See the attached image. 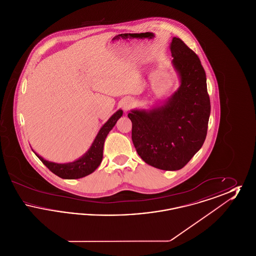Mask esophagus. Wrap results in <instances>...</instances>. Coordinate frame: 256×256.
Segmentation results:
<instances>
[{"instance_id": "1", "label": "esophagus", "mask_w": 256, "mask_h": 256, "mask_svg": "<svg viewBox=\"0 0 256 256\" xmlns=\"http://www.w3.org/2000/svg\"><path fill=\"white\" fill-rule=\"evenodd\" d=\"M132 104H134V100H132V98H126V100L124 102L122 108H124V110H130V108H132Z\"/></svg>"}]
</instances>
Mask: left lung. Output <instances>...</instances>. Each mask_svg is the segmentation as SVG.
Masks as SVG:
<instances>
[{
  "label": "left lung",
  "instance_id": "1",
  "mask_svg": "<svg viewBox=\"0 0 256 256\" xmlns=\"http://www.w3.org/2000/svg\"><path fill=\"white\" fill-rule=\"evenodd\" d=\"M172 65L180 86L162 106L132 110V138L139 156L160 170L183 168L204 143L210 115L206 74L195 52L182 39L170 42Z\"/></svg>",
  "mask_w": 256,
  "mask_h": 256
}]
</instances>
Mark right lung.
Instances as JSON below:
<instances>
[{
  "mask_svg": "<svg viewBox=\"0 0 256 256\" xmlns=\"http://www.w3.org/2000/svg\"><path fill=\"white\" fill-rule=\"evenodd\" d=\"M122 110H119L115 112L108 119V121L100 128L90 148L80 158L74 162L64 164L54 163L39 156L36 152H34L52 172H54L61 178L76 180L86 176L92 174L100 166L102 159V150L106 138L118 121V119L122 117Z\"/></svg>",
  "mask_w": 256,
  "mask_h": 256,
  "instance_id": "1",
  "label": "right lung"
}]
</instances>
